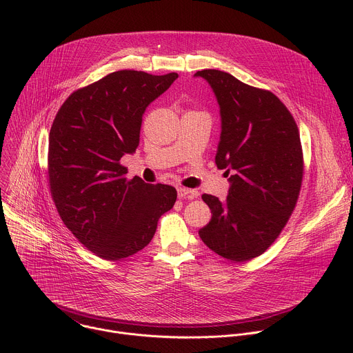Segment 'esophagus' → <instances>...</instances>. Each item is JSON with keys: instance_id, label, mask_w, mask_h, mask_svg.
<instances>
[{"instance_id": "esophagus-1", "label": "esophagus", "mask_w": 353, "mask_h": 353, "mask_svg": "<svg viewBox=\"0 0 353 353\" xmlns=\"http://www.w3.org/2000/svg\"><path fill=\"white\" fill-rule=\"evenodd\" d=\"M177 195H179V198L194 199V198L198 196V191L191 190V188H185V187H177Z\"/></svg>"}]
</instances>
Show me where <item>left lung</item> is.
<instances>
[{
  "mask_svg": "<svg viewBox=\"0 0 353 353\" xmlns=\"http://www.w3.org/2000/svg\"><path fill=\"white\" fill-rule=\"evenodd\" d=\"M194 77L208 82L219 105L215 163L230 184L225 201L203 194L212 216L198 234L221 257L247 261L275 241L296 205L303 179L299 130L274 93L218 70Z\"/></svg>",
  "mask_w": 353,
  "mask_h": 353,
  "instance_id": "1",
  "label": "left lung"
}]
</instances>
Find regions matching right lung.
I'll list each match as a JSON object with an SVG mask.
<instances>
[{
	"instance_id": "right-lung-1",
	"label": "right lung",
	"mask_w": 353,
	"mask_h": 353,
	"mask_svg": "<svg viewBox=\"0 0 353 353\" xmlns=\"http://www.w3.org/2000/svg\"><path fill=\"white\" fill-rule=\"evenodd\" d=\"M179 78L123 70L74 92L48 138V181L64 225L105 260L135 254L152 240L177 191L127 180L120 165L139 145L146 108Z\"/></svg>"
}]
</instances>
